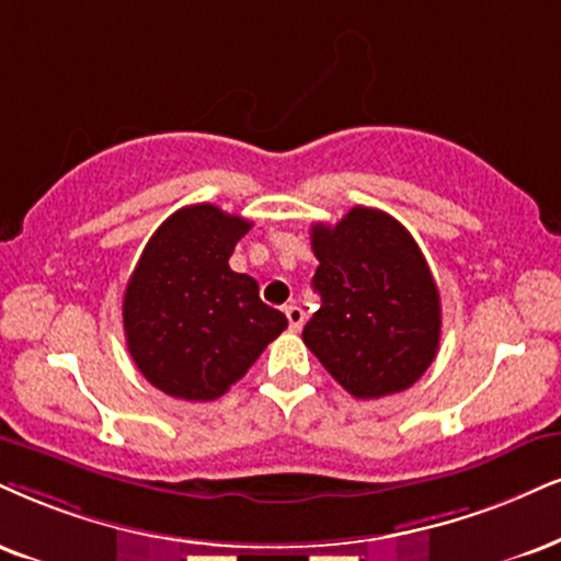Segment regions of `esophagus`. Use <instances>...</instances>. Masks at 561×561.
Returning <instances> with one entry per match:
<instances>
[{
  "label": "esophagus",
  "mask_w": 561,
  "mask_h": 561,
  "mask_svg": "<svg viewBox=\"0 0 561 561\" xmlns=\"http://www.w3.org/2000/svg\"><path fill=\"white\" fill-rule=\"evenodd\" d=\"M286 317H288V328H291L294 333H299L304 324V309L291 304V307H286Z\"/></svg>",
  "instance_id": "obj_1"
}]
</instances>
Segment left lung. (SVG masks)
<instances>
[{"label":"left lung","mask_w":561,"mask_h":561,"mask_svg":"<svg viewBox=\"0 0 561 561\" xmlns=\"http://www.w3.org/2000/svg\"><path fill=\"white\" fill-rule=\"evenodd\" d=\"M322 307L304 343L354 398L408 390L434 362L442 333L437 283L416 239L375 207L312 226Z\"/></svg>","instance_id":"1"}]
</instances>
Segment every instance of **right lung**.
<instances>
[{
	"label": "right lung",
	"instance_id": "obj_1",
	"mask_svg": "<svg viewBox=\"0 0 561 561\" xmlns=\"http://www.w3.org/2000/svg\"><path fill=\"white\" fill-rule=\"evenodd\" d=\"M249 228L210 203L182 207L158 226L129 275L127 348L165 396L220 398L288 328L286 314L262 304L257 280L228 267Z\"/></svg>",
	"mask_w": 561,
	"mask_h": 561
}]
</instances>
